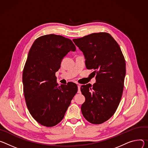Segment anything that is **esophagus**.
I'll use <instances>...</instances> for the list:
<instances>
[{
    "label": "esophagus",
    "instance_id": "34e87169",
    "mask_svg": "<svg viewBox=\"0 0 148 148\" xmlns=\"http://www.w3.org/2000/svg\"><path fill=\"white\" fill-rule=\"evenodd\" d=\"M77 88H78V93H80L81 92H80V85L79 84H77Z\"/></svg>",
    "mask_w": 148,
    "mask_h": 148
}]
</instances>
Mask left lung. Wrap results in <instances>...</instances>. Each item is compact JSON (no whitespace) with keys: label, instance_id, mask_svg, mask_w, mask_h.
Listing matches in <instances>:
<instances>
[{"label":"left lung","instance_id":"8db88e82","mask_svg":"<svg viewBox=\"0 0 148 148\" xmlns=\"http://www.w3.org/2000/svg\"><path fill=\"white\" fill-rule=\"evenodd\" d=\"M83 52L86 67L93 69L96 83L82 85L85 97L81 111L93 124L110 119L120 103L126 74V63L120 46L108 33H94L73 40Z\"/></svg>","mask_w":148,"mask_h":148}]
</instances>
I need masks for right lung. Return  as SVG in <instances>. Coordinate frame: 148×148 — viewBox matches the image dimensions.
Masks as SVG:
<instances>
[{"label": "right lung", "mask_w": 148, "mask_h": 148, "mask_svg": "<svg viewBox=\"0 0 148 148\" xmlns=\"http://www.w3.org/2000/svg\"><path fill=\"white\" fill-rule=\"evenodd\" d=\"M75 51L71 39L54 34L38 38L30 49L22 75L23 93L30 114L43 126L58 124L77 92L73 82L58 86L55 76L63 58Z\"/></svg>", "instance_id": "1"}]
</instances>
